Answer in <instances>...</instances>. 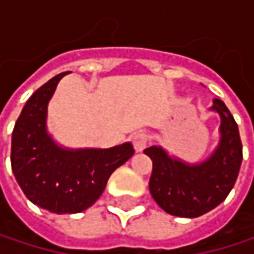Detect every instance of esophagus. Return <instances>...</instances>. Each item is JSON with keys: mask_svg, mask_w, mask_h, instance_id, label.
<instances>
[{"mask_svg": "<svg viewBox=\"0 0 254 254\" xmlns=\"http://www.w3.org/2000/svg\"><path fill=\"white\" fill-rule=\"evenodd\" d=\"M147 142H148V136L144 132H138L132 136V144L136 153L144 151V148L147 147Z\"/></svg>", "mask_w": 254, "mask_h": 254, "instance_id": "esophagus-1", "label": "esophagus"}]
</instances>
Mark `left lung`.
Returning a JSON list of instances; mask_svg holds the SVG:
<instances>
[{
	"label": "left lung",
	"mask_w": 254,
	"mask_h": 254,
	"mask_svg": "<svg viewBox=\"0 0 254 254\" xmlns=\"http://www.w3.org/2000/svg\"><path fill=\"white\" fill-rule=\"evenodd\" d=\"M210 110L221 118L219 142L206 160L184 162L162 145L144 150L153 160L151 197L169 215L197 218L210 212L227 198L237 181L243 160L238 127L222 100L215 98Z\"/></svg>",
	"instance_id": "left-lung-1"
}]
</instances>
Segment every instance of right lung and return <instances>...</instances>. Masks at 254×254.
<instances>
[{
	"label": "right lung",
	"mask_w": 254,
	"mask_h": 254,
	"mask_svg": "<svg viewBox=\"0 0 254 254\" xmlns=\"http://www.w3.org/2000/svg\"><path fill=\"white\" fill-rule=\"evenodd\" d=\"M64 75L32 94L11 136V169L22 191L33 204L57 215L91 207L110 175L133 154L130 142L112 148H67L54 141L47 127L48 103Z\"/></svg>",
	"instance_id": "add662e5"
}]
</instances>
